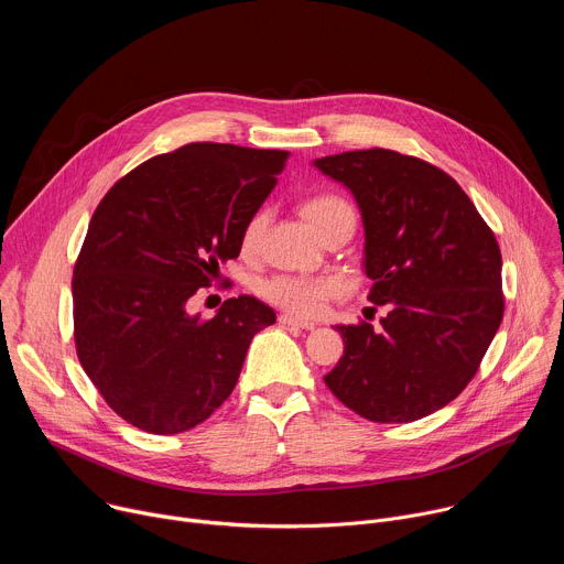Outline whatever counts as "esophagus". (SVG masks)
Listing matches in <instances>:
<instances>
[{
  "mask_svg": "<svg viewBox=\"0 0 564 564\" xmlns=\"http://www.w3.org/2000/svg\"><path fill=\"white\" fill-rule=\"evenodd\" d=\"M279 324L281 326H296V328H303V330H314L316 328L314 321H305V318H299V316H292V314H281Z\"/></svg>",
  "mask_w": 564,
  "mask_h": 564,
  "instance_id": "34e87169",
  "label": "esophagus"
}]
</instances>
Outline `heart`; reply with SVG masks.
<instances>
[{
    "label": "heart",
    "mask_w": 564,
    "mask_h": 564,
    "mask_svg": "<svg viewBox=\"0 0 564 564\" xmlns=\"http://www.w3.org/2000/svg\"><path fill=\"white\" fill-rule=\"evenodd\" d=\"M303 216L318 231V236L341 220H355L352 207L337 194H316L303 203ZM265 229V212H257L240 234L243 252H254ZM261 294L274 305L294 314H318L339 290L341 283L333 276H294L279 274L261 283Z\"/></svg>",
    "instance_id": "1"
}]
</instances>
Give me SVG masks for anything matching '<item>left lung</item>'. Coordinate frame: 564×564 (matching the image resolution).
Instances as JSON below:
<instances>
[{
    "mask_svg": "<svg viewBox=\"0 0 564 564\" xmlns=\"http://www.w3.org/2000/svg\"><path fill=\"white\" fill-rule=\"evenodd\" d=\"M312 165L355 196L368 301L388 305L379 330L337 326L344 357L326 386L370 422L422 420L466 388L502 324L498 240L464 189L420 158L364 149Z\"/></svg>",
    "mask_w": 564,
    "mask_h": 564,
    "instance_id": "obj_1",
    "label": "left lung"
}]
</instances>
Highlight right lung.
<instances>
[{"mask_svg":"<svg viewBox=\"0 0 564 564\" xmlns=\"http://www.w3.org/2000/svg\"><path fill=\"white\" fill-rule=\"evenodd\" d=\"M288 151L192 142L155 155L100 200L73 270L77 359L131 426L176 435L231 394L276 314L254 296L187 312L283 172Z\"/></svg>","mask_w":564,"mask_h":564,"instance_id":"1","label":"right lung"}]
</instances>
